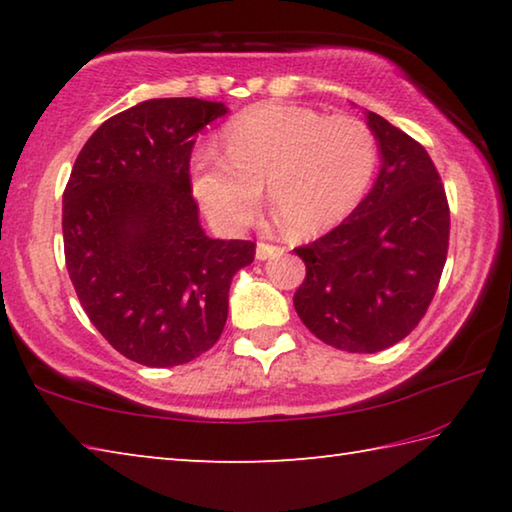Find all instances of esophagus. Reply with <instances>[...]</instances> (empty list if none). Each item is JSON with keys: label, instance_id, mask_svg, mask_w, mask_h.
<instances>
[{"label": "esophagus", "instance_id": "34e87169", "mask_svg": "<svg viewBox=\"0 0 512 512\" xmlns=\"http://www.w3.org/2000/svg\"><path fill=\"white\" fill-rule=\"evenodd\" d=\"M282 253H284V248L273 246V244H266V241H259L257 250H255V257L259 259V262H264V259L275 257V255H282Z\"/></svg>", "mask_w": 512, "mask_h": 512}]
</instances>
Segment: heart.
I'll return each mask as SVG.
<instances>
[{
    "mask_svg": "<svg viewBox=\"0 0 512 512\" xmlns=\"http://www.w3.org/2000/svg\"><path fill=\"white\" fill-rule=\"evenodd\" d=\"M225 153L198 149L189 164L192 194L216 228L237 232L268 203L293 235L343 221L366 194L377 167V140L357 117L266 103L232 119Z\"/></svg>",
    "mask_w": 512,
    "mask_h": 512,
    "instance_id": "1",
    "label": "heart"
}]
</instances>
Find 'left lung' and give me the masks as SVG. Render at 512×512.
Masks as SVG:
<instances>
[{
	"mask_svg": "<svg viewBox=\"0 0 512 512\" xmlns=\"http://www.w3.org/2000/svg\"><path fill=\"white\" fill-rule=\"evenodd\" d=\"M381 167L368 196L314 244L296 248L307 277L293 296L302 323L345 352H379L420 323L449 246L445 187L429 153L366 110Z\"/></svg>",
	"mask_w": 512,
	"mask_h": 512,
	"instance_id": "8db88e82",
	"label": "left lung"
}]
</instances>
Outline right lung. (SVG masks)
Listing matches in <instances>:
<instances>
[{
  "instance_id": "add662e5",
  "label": "right lung",
  "mask_w": 512,
  "mask_h": 512,
  "mask_svg": "<svg viewBox=\"0 0 512 512\" xmlns=\"http://www.w3.org/2000/svg\"><path fill=\"white\" fill-rule=\"evenodd\" d=\"M219 101L151 99L92 133L63 194L65 264L112 348L149 368L201 357L228 320L230 282L253 241L212 239L189 183L196 133Z\"/></svg>"
}]
</instances>
